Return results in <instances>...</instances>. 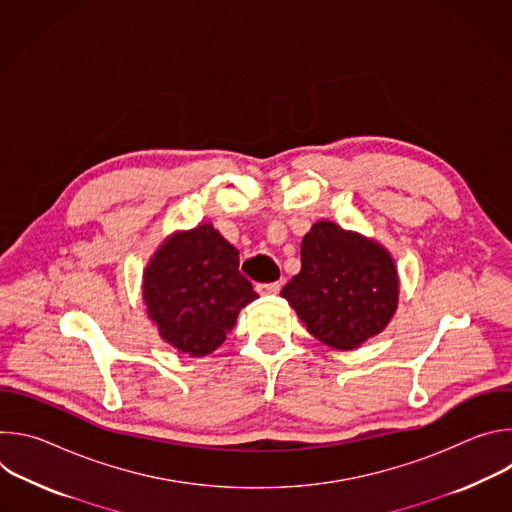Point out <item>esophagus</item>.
<instances>
[{
    "label": "esophagus",
    "instance_id": "34e87169",
    "mask_svg": "<svg viewBox=\"0 0 512 512\" xmlns=\"http://www.w3.org/2000/svg\"><path fill=\"white\" fill-rule=\"evenodd\" d=\"M257 294L261 296H277L279 289H281V283L279 281H273V283H257Z\"/></svg>",
    "mask_w": 512,
    "mask_h": 512
}]
</instances>
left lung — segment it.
I'll return each mask as SVG.
<instances>
[{
    "label": "left lung",
    "mask_w": 512,
    "mask_h": 512,
    "mask_svg": "<svg viewBox=\"0 0 512 512\" xmlns=\"http://www.w3.org/2000/svg\"><path fill=\"white\" fill-rule=\"evenodd\" d=\"M302 269L281 289L308 332L352 350L391 322L399 277L389 251L373 239L318 221L302 241Z\"/></svg>",
    "instance_id": "left-lung-1"
}]
</instances>
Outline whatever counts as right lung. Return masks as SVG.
<instances>
[{"label": "right lung", "instance_id": "obj_1", "mask_svg": "<svg viewBox=\"0 0 512 512\" xmlns=\"http://www.w3.org/2000/svg\"><path fill=\"white\" fill-rule=\"evenodd\" d=\"M255 298L239 271V251L208 223L174 233L143 271L150 320L168 344L190 356L221 346Z\"/></svg>", "mask_w": 512, "mask_h": 512}]
</instances>
